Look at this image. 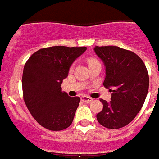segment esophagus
Returning a JSON list of instances; mask_svg holds the SVG:
<instances>
[{
  "instance_id": "esophagus-1",
  "label": "esophagus",
  "mask_w": 159,
  "mask_h": 159,
  "mask_svg": "<svg viewBox=\"0 0 159 159\" xmlns=\"http://www.w3.org/2000/svg\"><path fill=\"white\" fill-rule=\"evenodd\" d=\"M80 100L82 101V102H91L93 99L91 98V97H87V96H81Z\"/></svg>"
}]
</instances>
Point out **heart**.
<instances>
[{
  "mask_svg": "<svg viewBox=\"0 0 159 159\" xmlns=\"http://www.w3.org/2000/svg\"><path fill=\"white\" fill-rule=\"evenodd\" d=\"M88 61V63H89V65H91V64H92V63H94V62H97L98 60L96 58H94V57H90V58L87 59Z\"/></svg>",
  "mask_w": 159,
  "mask_h": 159,
  "instance_id": "obj_1",
  "label": "heart"
}]
</instances>
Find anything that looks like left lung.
<instances>
[{
    "label": "left lung",
    "mask_w": 159,
    "mask_h": 159,
    "mask_svg": "<svg viewBox=\"0 0 159 159\" xmlns=\"http://www.w3.org/2000/svg\"><path fill=\"white\" fill-rule=\"evenodd\" d=\"M95 52L106 67L104 87L112 92L110 102L101 99L103 108L97 121L107 129L125 127L144 104L149 87L148 69L138 55L119 46H96Z\"/></svg>",
    "instance_id": "obj_1"
}]
</instances>
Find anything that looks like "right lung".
Segmentation results:
<instances>
[{
  "mask_svg": "<svg viewBox=\"0 0 159 159\" xmlns=\"http://www.w3.org/2000/svg\"><path fill=\"white\" fill-rule=\"evenodd\" d=\"M86 47L57 46L38 50L25 62L23 97L34 119L44 128L57 131L71 125L80 98L62 91V80Z\"/></svg>",
  "mask_w": 159,
  "mask_h": 159,
  "instance_id": "obj_1",
  "label": "right lung"
}]
</instances>
